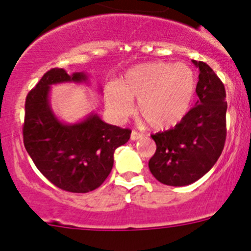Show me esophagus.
Returning <instances> with one entry per match:
<instances>
[{"label": "esophagus", "mask_w": 251, "mask_h": 251, "mask_svg": "<svg viewBox=\"0 0 251 251\" xmlns=\"http://www.w3.org/2000/svg\"><path fill=\"white\" fill-rule=\"evenodd\" d=\"M142 138H143V134L136 132V130H132V133H130V139H132V141H137V139H142Z\"/></svg>", "instance_id": "esophagus-1"}]
</instances>
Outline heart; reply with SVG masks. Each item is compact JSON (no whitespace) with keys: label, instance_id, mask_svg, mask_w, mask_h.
Here are the masks:
<instances>
[{"label":"heart","instance_id":"1","mask_svg":"<svg viewBox=\"0 0 251 251\" xmlns=\"http://www.w3.org/2000/svg\"><path fill=\"white\" fill-rule=\"evenodd\" d=\"M196 89V77L186 64L146 63L124 73L119 83L105 86V105L117 121L137 110L154 130L172 128L186 117Z\"/></svg>","mask_w":251,"mask_h":251}]
</instances>
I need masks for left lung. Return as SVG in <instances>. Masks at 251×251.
<instances>
[{
  "label": "left lung",
  "mask_w": 251,
  "mask_h": 251,
  "mask_svg": "<svg viewBox=\"0 0 251 251\" xmlns=\"http://www.w3.org/2000/svg\"><path fill=\"white\" fill-rule=\"evenodd\" d=\"M199 69L196 104L175 128L152 134L157 150L148 162L151 174L168 186L196 182L214 167L226 138V93L210 66L192 60Z\"/></svg>",
  "instance_id": "obj_1"
}]
</instances>
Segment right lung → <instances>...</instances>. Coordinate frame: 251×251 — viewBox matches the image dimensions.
Returning a JSON list of instances; mask_svg holds the SVG:
<instances>
[{
    "instance_id": "right-lung-1",
    "label": "right lung",
    "mask_w": 251,
    "mask_h": 251,
    "mask_svg": "<svg viewBox=\"0 0 251 251\" xmlns=\"http://www.w3.org/2000/svg\"><path fill=\"white\" fill-rule=\"evenodd\" d=\"M63 83L89 84V76L55 68L41 77L26 97L24 145L51 183L85 194L109 176L114 151L127 143L132 130L105 123L94 112L75 123L60 121L51 108L50 92L51 85Z\"/></svg>"
}]
</instances>
